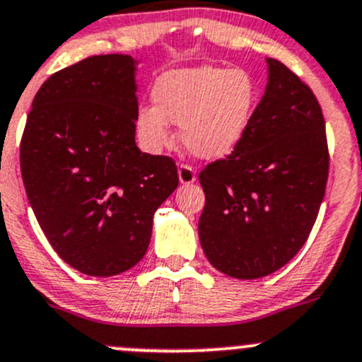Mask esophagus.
<instances>
[{"mask_svg":"<svg viewBox=\"0 0 362 362\" xmlns=\"http://www.w3.org/2000/svg\"><path fill=\"white\" fill-rule=\"evenodd\" d=\"M178 180H180L182 185L194 184L196 182L194 168L189 166V164H180V166H178Z\"/></svg>","mask_w":362,"mask_h":362,"instance_id":"obj_1","label":"esophagus"}]
</instances>
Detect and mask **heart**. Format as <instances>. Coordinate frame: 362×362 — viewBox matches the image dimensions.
<instances>
[{
	"label": "heart",
	"mask_w": 362,
	"mask_h": 362,
	"mask_svg": "<svg viewBox=\"0 0 362 362\" xmlns=\"http://www.w3.org/2000/svg\"><path fill=\"white\" fill-rule=\"evenodd\" d=\"M152 101L154 105H144L136 112V136L145 151L158 154L170 147L171 122L180 126V140L191 154L222 159L249 131L257 83L245 69H170L156 78Z\"/></svg>",
	"instance_id": "1"
}]
</instances>
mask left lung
I'll return each instance as SVG.
<instances>
[{
	"mask_svg": "<svg viewBox=\"0 0 362 362\" xmlns=\"http://www.w3.org/2000/svg\"><path fill=\"white\" fill-rule=\"evenodd\" d=\"M266 63L268 83L247 134L199 173L203 252L215 269L240 280L269 275L301 250L329 171L315 94L286 64Z\"/></svg>",
	"mask_w": 362,
	"mask_h": 362,
	"instance_id": "8db88e82",
	"label": "left lung"
}]
</instances>
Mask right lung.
<instances>
[{
    "mask_svg": "<svg viewBox=\"0 0 362 362\" xmlns=\"http://www.w3.org/2000/svg\"><path fill=\"white\" fill-rule=\"evenodd\" d=\"M136 64L107 54L54 73L33 100L21 141L36 221L83 275L133 268L148 249L156 210L178 185L175 160L134 141Z\"/></svg>",
    "mask_w": 362,
    "mask_h": 362,
    "instance_id": "1",
    "label": "right lung"
}]
</instances>
